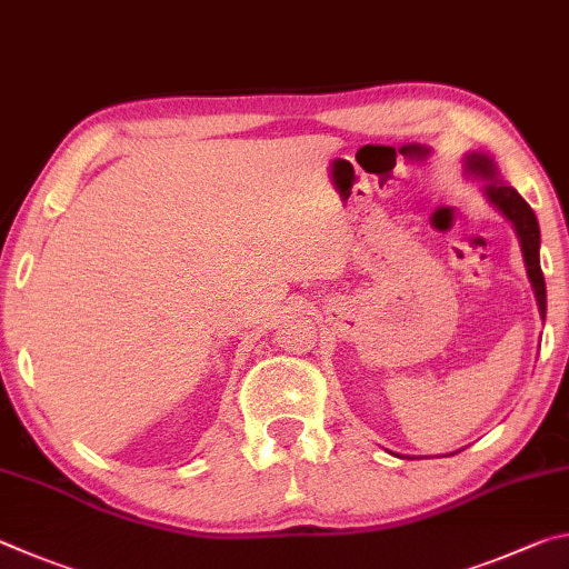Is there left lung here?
I'll list each match as a JSON object with an SVG mask.
<instances>
[{
  "label": "left lung",
  "mask_w": 569,
  "mask_h": 569,
  "mask_svg": "<svg viewBox=\"0 0 569 569\" xmlns=\"http://www.w3.org/2000/svg\"><path fill=\"white\" fill-rule=\"evenodd\" d=\"M462 172L465 177L482 182V194L487 202H490L497 212L512 224L517 239H520L522 259H525L527 277H530V284L537 300V310H540V317L545 320L547 287H545V277L540 267V224H537L532 207L525 202L515 187L505 182L495 159L490 154L480 152V149H472V152H467L462 157Z\"/></svg>",
  "instance_id": "left-lung-1"
}]
</instances>
